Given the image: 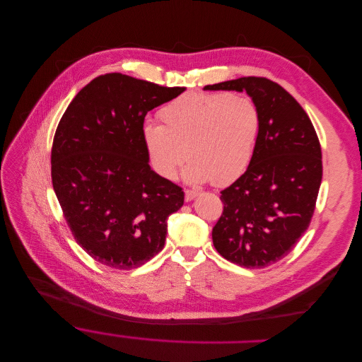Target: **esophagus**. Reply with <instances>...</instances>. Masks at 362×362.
Returning <instances> with one entry per match:
<instances>
[{
    "label": "esophagus",
    "mask_w": 362,
    "mask_h": 362,
    "mask_svg": "<svg viewBox=\"0 0 362 362\" xmlns=\"http://www.w3.org/2000/svg\"><path fill=\"white\" fill-rule=\"evenodd\" d=\"M198 194H199L198 191H191V189H187V191H185V201H187V202L192 201L194 198H197V197H198Z\"/></svg>",
    "instance_id": "34e87169"
}]
</instances>
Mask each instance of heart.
<instances>
[{"instance_id": "obj_1", "label": "heart", "mask_w": 362, "mask_h": 362, "mask_svg": "<svg viewBox=\"0 0 362 362\" xmlns=\"http://www.w3.org/2000/svg\"><path fill=\"white\" fill-rule=\"evenodd\" d=\"M164 125L146 124L142 141L154 171L164 180L184 177L191 184L227 185L252 161L261 112L248 97L228 93H187L160 111Z\"/></svg>"}]
</instances>
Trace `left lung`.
<instances>
[{"mask_svg":"<svg viewBox=\"0 0 362 362\" xmlns=\"http://www.w3.org/2000/svg\"><path fill=\"white\" fill-rule=\"evenodd\" d=\"M204 90L245 91L261 112L251 164L221 191L212 243L234 264L268 267L291 252L313 218L322 180L317 132L296 98L271 80L243 77Z\"/></svg>","mask_w":362,"mask_h":362,"instance_id":"1","label":"left lung"}]
</instances>
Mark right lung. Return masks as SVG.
I'll use <instances>...</instances> for the list:
<instances>
[{
    "label": "right lung",
    "mask_w": 362,
    "mask_h": 362,
    "mask_svg": "<svg viewBox=\"0 0 362 362\" xmlns=\"http://www.w3.org/2000/svg\"><path fill=\"white\" fill-rule=\"evenodd\" d=\"M119 72L100 76L65 110L52 142L51 177L76 241L95 261L138 268L165 244L184 191L150 167L147 112L184 93Z\"/></svg>",
    "instance_id": "obj_1"
}]
</instances>
